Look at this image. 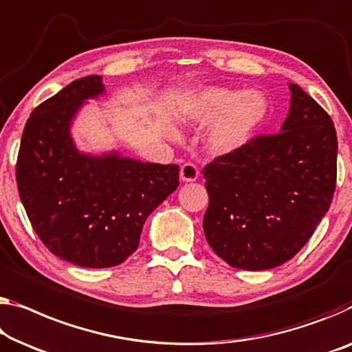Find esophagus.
Returning <instances> with one entry per match:
<instances>
[{"label": "esophagus", "mask_w": 352, "mask_h": 352, "mask_svg": "<svg viewBox=\"0 0 352 352\" xmlns=\"http://www.w3.org/2000/svg\"><path fill=\"white\" fill-rule=\"evenodd\" d=\"M197 177L199 170L192 162H185V164L180 167V178L183 182H196Z\"/></svg>", "instance_id": "obj_1"}]
</instances>
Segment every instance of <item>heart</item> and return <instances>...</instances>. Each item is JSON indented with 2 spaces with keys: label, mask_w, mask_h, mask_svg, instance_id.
<instances>
[{
  "label": "heart",
  "mask_w": 352,
  "mask_h": 352,
  "mask_svg": "<svg viewBox=\"0 0 352 352\" xmlns=\"http://www.w3.org/2000/svg\"><path fill=\"white\" fill-rule=\"evenodd\" d=\"M267 101L259 91H235L228 88H206L197 94L190 115L199 124H212L208 145L213 153L230 155L250 142L264 122Z\"/></svg>",
  "instance_id": "heart-1"
}]
</instances>
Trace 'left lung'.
I'll return each mask as SVG.
<instances>
[{
    "label": "left lung",
    "instance_id": "1",
    "mask_svg": "<svg viewBox=\"0 0 352 352\" xmlns=\"http://www.w3.org/2000/svg\"><path fill=\"white\" fill-rule=\"evenodd\" d=\"M281 133L258 135L204 167L207 242L229 265L274 269L310 240L332 204L337 133L332 118L296 83Z\"/></svg>",
    "mask_w": 352,
    "mask_h": 352
}]
</instances>
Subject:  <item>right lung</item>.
Here are the masks:
<instances>
[{"mask_svg":"<svg viewBox=\"0 0 352 352\" xmlns=\"http://www.w3.org/2000/svg\"><path fill=\"white\" fill-rule=\"evenodd\" d=\"M101 76L77 78L30 115L17 156L20 201L34 232L60 259L104 269L138 250L148 214L178 186L177 164L78 151L71 124Z\"/></svg>","mask_w":352,"mask_h":352,"instance_id":"obj_1","label":"right lung"}]
</instances>
